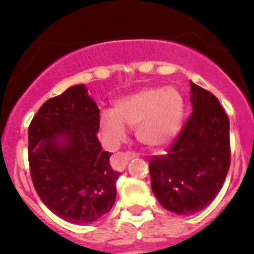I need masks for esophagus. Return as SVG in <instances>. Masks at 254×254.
<instances>
[{"label": "esophagus", "mask_w": 254, "mask_h": 254, "mask_svg": "<svg viewBox=\"0 0 254 254\" xmlns=\"http://www.w3.org/2000/svg\"><path fill=\"white\" fill-rule=\"evenodd\" d=\"M136 153L135 152H125V153H120L119 155V161L120 162H122V165L123 166H125L127 165V162H129V161H131V160H134L135 157H136Z\"/></svg>", "instance_id": "34e87169"}]
</instances>
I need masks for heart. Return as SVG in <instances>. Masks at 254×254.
Masks as SVG:
<instances>
[{"label":"heart","instance_id":"obj_1","mask_svg":"<svg viewBox=\"0 0 254 254\" xmlns=\"http://www.w3.org/2000/svg\"><path fill=\"white\" fill-rule=\"evenodd\" d=\"M184 102L173 88H145L119 99L114 114L106 112L101 118L104 137L119 143L127 137L124 125L136 127V136L143 145L162 147L172 141L181 130Z\"/></svg>","mask_w":254,"mask_h":254}]
</instances>
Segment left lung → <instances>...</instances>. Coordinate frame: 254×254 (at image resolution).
Returning a JSON list of instances; mask_svg holds the SVG:
<instances>
[{"label":"left lung","mask_w":254,"mask_h":254,"mask_svg":"<svg viewBox=\"0 0 254 254\" xmlns=\"http://www.w3.org/2000/svg\"><path fill=\"white\" fill-rule=\"evenodd\" d=\"M193 113L167 148L151 156L152 191L165 209L188 215L209 205L231 162L230 120L219 99L190 82Z\"/></svg>","instance_id":"left-lung-1"}]
</instances>
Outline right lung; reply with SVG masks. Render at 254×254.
I'll return each mask as SVG.
<instances>
[{"instance_id": "right-lung-1", "label": "right lung", "mask_w": 254, "mask_h": 254, "mask_svg": "<svg viewBox=\"0 0 254 254\" xmlns=\"http://www.w3.org/2000/svg\"><path fill=\"white\" fill-rule=\"evenodd\" d=\"M99 109L84 84L48 99L28 129L33 186L43 203L72 224L98 220L112 209L119 172L97 137Z\"/></svg>"}]
</instances>
